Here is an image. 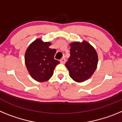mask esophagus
Segmentation results:
<instances>
[{
	"instance_id": "1",
	"label": "esophagus",
	"mask_w": 122,
	"mask_h": 122,
	"mask_svg": "<svg viewBox=\"0 0 122 122\" xmlns=\"http://www.w3.org/2000/svg\"><path fill=\"white\" fill-rule=\"evenodd\" d=\"M65 62H66V59H65V57H63L62 58L61 60H60V62H61L62 63H63V64H64V63H65Z\"/></svg>"
}]
</instances>
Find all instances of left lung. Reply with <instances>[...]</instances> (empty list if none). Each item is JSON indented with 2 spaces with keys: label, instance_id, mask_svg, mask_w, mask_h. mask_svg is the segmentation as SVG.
Segmentation results:
<instances>
[{
  "label": "left lung",
  "instance_id": "1",
  "mask_svg": "<svg viewBox=\"0 0 122 122\" xmlns=\"http://www.w3.org/2000/svg\"><path fill=\"white\" fill-rule=\"evenodd\" d=\"M70 57L65 66L74 81L81 82L89 79L97 67V52L89 43L83 41L70 44Z\"/></svg>",
  "mask_w": 122,
  "mask_h": 122
}]
</instances>
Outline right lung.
I'll return each mask as SVG.
<instances>
[{"label": "right lung", "instance_id": "1", "mask_svg": "<svg viewBox=\"0 0 122 122\" xmlns=\"http://www.w3.org/2000/svg\"><path fill=\"white\" fill-rule=\"evenodd\" d=\"M50 42L38 38L29 45L25 53V63L31 77L38 82L47 81L53 75L60 62L54 59L56 50L51 49Z\"/></svg>", "mask_w": 122, "mask_h": 122}]
</instances>
